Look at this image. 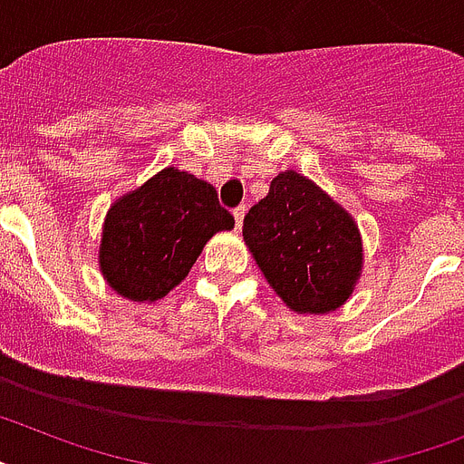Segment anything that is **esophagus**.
<instances>
[{"label": "esophagus", "instance_id": "34e87169", "mask_svg": "<svg viewBox=\"0 0 464 464\" xmlns=\"http://www.w3.org/2000/svg\"><path fill=\"white\" fill-rule=\"evenodd\" d=\"M232 213H235V225H237V229H241V223H244V216H246V206H244V204L237 206V208L232 210Z\"/></svg>", "mask_w": 464, "mask_h": 464}]
</instances>
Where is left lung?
<instances>
[{
	"label": "left lung",
	"mask_w": 464,
	"mask_h": 464,
	"mask_svg": "<svg viewBox=\"0 0 464 464\" xmlns=\"http://www.w3.org/2000/svg\"><path fill=\"white\" fill-rule=\"evenodd\" d=\"M244 239L266 279L296 313H327L362 267L358 225L304 175L279 172L244 218Z\"/></svg>",
	"instance_id": "8db88e82"
}]
</instances>
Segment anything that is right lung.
I'll list each match as a JSON object with an SVG mask.
<instances>
[{
	"label": "right lung",
	"instance_id": "add662e5",
	"mask_svg": "<svg viewBox=\"0 0 464 464\" xmlns=\"http://www.w3.org/2000/svg\"><path fill=\"white\" fill-rule=\"evenodd\" d=\"M232 227L235 218L208 182L166 168L111 206L99 266L125 298L159 301L187 277L206 241Z\"/></svg>",
	"mask_w": 464,
	"mask_h": 464
}]
</instances>
